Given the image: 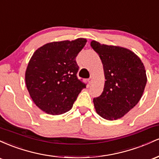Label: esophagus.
<instances>
[{"label":"esophagus","mask_w":159,"mask_h":159,"mask_svg":"<svg viewBox=\"0 0 159 159\" xmlns=\"http://www.w3.org/2000/svg\"><path fill=\"white\" fill-rule=\"evenodd\" d=\"M92 81H93V78L92 77H90V78H88V83L90 84L91 83H92Z\"/></svg>","instance_id":"esophagus-1"}]
</instances>
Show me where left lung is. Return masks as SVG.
<instances>
[{
	"label": "left lung",
	"instance_id": "obj_1",
	"mask_svg": "<svg viewBox=\"0 0 159 159\" xmlns=\"http://www.w3.org/2000/svg\"><path fill=\"white\" fill-rule=\"evenodd\" d=\"M90 45L101 59L106 80L102 93L93 98L95 109L104 119H119L135 106L143 93L147 81L144 66L127 48L94 40Z\"/></svg>",
	"mask_w": 159,
	"mask_h": 159
}]
</instances>
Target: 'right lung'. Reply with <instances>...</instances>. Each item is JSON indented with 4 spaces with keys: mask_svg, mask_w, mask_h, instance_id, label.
Listing matches in <instances>:
<instances>
[{
    "mask_svg": "<svg viewBox=\"0 0 159 159\" xmlns=\"http://www.w3.org/2000/svg\"><path fill=\"white\" fill-rule=\"evenodd\" d=\"M87 39L79 38L47 43L34 53L25 72L27 90L34 102L52 115L70 110L86 84L77 77L75 61Z\"/></svg>",
    "mask_w": 159,
    "mask_h": 159,
    "instance_id": "obj_1",
    "label": "right lung"
}]
</instances>
